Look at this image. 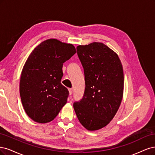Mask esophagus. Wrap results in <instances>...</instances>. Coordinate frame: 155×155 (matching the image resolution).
<instances>
[{
  "label": "esophagus",
  "mask_w": 155,
  "mask_h": 155,
  "mask_svg": "<svg viewBox=\"0 0 155 155\" xmlns=\"http://www.w3.org/2000/svg\"><path fill=\"white\" fill-rule=\"evenodd\" d=\"M73 89L72 88H69V94H72V93H73Z\"/></svg>",
  "instance_id": "34e87169"
}]
</instances>
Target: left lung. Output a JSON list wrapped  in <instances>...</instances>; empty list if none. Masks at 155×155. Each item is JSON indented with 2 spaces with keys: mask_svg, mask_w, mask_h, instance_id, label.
Masks as SVG:
<instances>
[{
  "mask_svg": "<svg viewBox=\"0 0 155 155\" xmlns=\"http://www.w3.org/2000/svg\"><path fill=\"white\" fill-rule=\"evenodd\" d=\"M84 70L83 98L73 107L79 122L88 131L109 124L118 111L124 93L123 68L118 54L102 42L78 46Z\"/></svg>",
  "mask_w": 155,
  "mask_h": 155,
  "instance_id": "left-lung-1",
  "label": "left lung"
}]
</instances>
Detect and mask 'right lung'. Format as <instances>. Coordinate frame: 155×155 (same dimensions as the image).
Returning a JSON list of instances; mask_svg holds the SVG:
<instances>
[{
  "label": "right lung",
  "mask_w": 155,
  "mask_h": 155,
  "mask_svg": "<svg viewBox=\"0 0 155 155\" xmlns=\"http://www.w3.org/2000/svg\"><path fill=\"white\" fill-rule=\"evenodd\" d=\"M76 52L73 44L50 38L38 44L29 55L19 91L24 110L33 121H52L67 103L69 91L61 82L62 66Z\"/></svg>",
  "instance_id": "obj_1"
}]
</instances>
